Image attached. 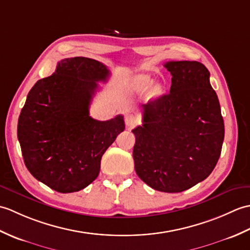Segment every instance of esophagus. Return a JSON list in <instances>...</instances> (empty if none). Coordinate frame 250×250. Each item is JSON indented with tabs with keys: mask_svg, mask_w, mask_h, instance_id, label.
Listing matches in <instances>:
<instances>
[{
	"mask_svg": "<svg viewBox=\"0 0 250 250\" xmlns=\"http://www.w3.org/2000/svg\"><path fill=\"white\" fill-rule=\"evenodd\" d=\"M137 122H139V120H137V118L134 115H128L125 117V125L128 128L134 126L135 125H137Z\"/></svg>",
	"mask_w": 250,
	"mask_h": 250,
	"instance_id": "esophagus-1",
	"label": "esophagus"
}]
</instances>
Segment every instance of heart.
Listing matches in <instances>:
<instances>
[{"instance_id": "1", "label": "heart", "mask_w": 250, "mask_h": 250, "mask_svg": "<svg viewBox=\"0 0 250 250\" xmlns=\"http://www.w3.org/2000/svg\"><path fill=\"white\" fill-rule=\"evenodd\" d=\"M152 84V79L149 76L141 75L137 76L132 83V90L135 92H144ZM159 88L155 87L152 89V94H158Z\"/></svg>"}]
</instances>
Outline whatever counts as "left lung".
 Returning a JSON list of instances; mask_svg holds the SVG:
<instances>
[{"label": "left lung", "mask_w": 250, "mask_h": 250, "mask_svg": "<svg viewBox=\"0 0 250 250\" xmlns=\"http://www.w3.org/2000/svg\"><path fill=\"white\" fill-rule=\"evenodd\" d=\"M169 92L143 105L134 168L162 192H182L209 176L221 153L225 124L209 72L198 61H169Z\"/></svg>", "instance_id": "8db88e82"}]
</instances>
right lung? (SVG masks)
I'll return each instance as SVG.
<instances>
[{
	"label": "right lung",
	"instance_id": "add662e5",
	"mask_svg": "<svg viewBox=\"0 0 250 250\" xmlns=\"http://www.w3.org/2000/svg\"><path fill=\"white\" fill-rule=\"evenodd\" d=\"M109 71L84 57L58 62L26 97L17 135L24 164L33 176L61 193L76 192L98 177L101 159L125 130L124 116L99 121L89 106Z\"/></svg>",
	"mask_w": 250,
	"mask_h": 250
}]
</instances>
